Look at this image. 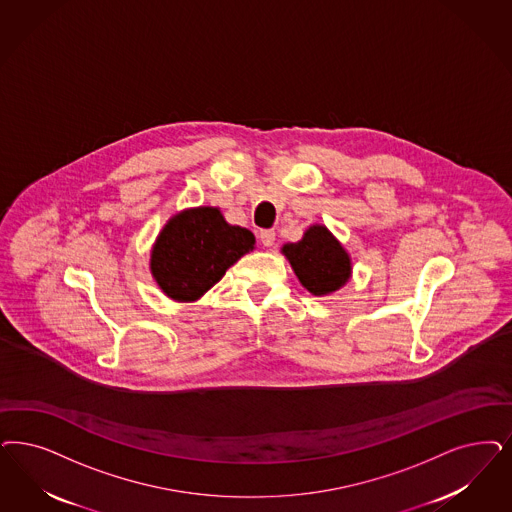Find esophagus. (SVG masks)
I'll return each instance as SVG.
<instances>
[{
  "mask_svg": "<svg viewBox=\"0 0 512 512\" xmlns=\"http://www.w3.org/2000/svg\"><path fill=\"white\" fill-rule=\"evenodd\" d=\"M259 240H261V244L265 247L274 246V242H276V232L272 229L261 230L259 232Z\"/></svg>",
  "mask_w": 512,
  "mask_h": 512,
  "instance_id": "1",
  "label": "esophagus"
}]
</instances>
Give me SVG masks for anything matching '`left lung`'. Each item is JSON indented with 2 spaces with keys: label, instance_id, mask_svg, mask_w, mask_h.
Segmentation results:
<instances>
[{
  "label": "left lung",
  "instance_id": "obj_1",
  "mask_svg": "<svg viewBox=\"0 0 512 512\" xmlns=\"http://www.w3.org/2000/svg\"><path fill=\"white\" fill-rule=\"evenodd\" d=\"M283 253L300 283L312 295L333 293L350 278L352 266L348 253L321 225L306 230L304 238L297 244L283 246Z\"/></svg>",
  "mask_w": 512,
  "mask_h": 512
}]
</instances>
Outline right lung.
Wrapping results in <instances>:
<instances>
[{
    "label": "right lung",
    "instance_id": "right-lung-1",
    "mask_svg": "<svg viewBox=\"0 0 512 512\" xmlns=\"http://www.w3.org/2000/svg\"><path fill=\"white\" fill-rule=\"evenodd\" d=\"M253 246L255 236L229 225L219 210H189L160 232L151 272L170 299H200Z\"/></svg>",
    "mask_w": 512,
    "mask_h": 512
}]
</instances>
